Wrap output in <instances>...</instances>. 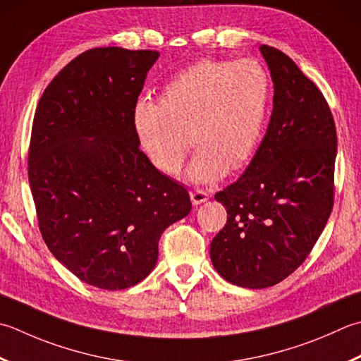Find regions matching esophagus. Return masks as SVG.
<instances>
[{
  "label": "esophagus",
  "instance_id": "esophagus-1",
  "mask_svg": "<svg viewBox=\"0 0 361 361\" xmlns=\"http://www.w3.org/2000/svg\"><path fill=\"white\" fill-rule=\"evenodd\" d=\"M209 199L208 192H204V190L200 189H192L190 190V200H192L194 204H200L203 202H207Z\"/></svg>",
  "mask_w": 361,
  "mask_h": 361
}]
</instances>
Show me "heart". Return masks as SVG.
Returning <instances> with one entry per match:
<instances>
[{"mask_svg": "<svg viewBox=\"0 0 361 361\" xmlns=\"http://www.w3.org/2000/svg\"><path fill=\"white\" fill-rule=\"evenodd\" d=\"M269 100V76L253 59L200 61L161 90L159 103L142 98L134 111L139 142L158 171H181L190 144L189 176L197 183L238 171L255 148Z\"/></svg>", "mask_w": 361, "mask_h": 361, "instance_id": "1", "label": "heart"}]
</instances>
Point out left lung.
<instances>
[{
  "label": "left lung",
  "mask_w": 361,
  "mask_h": 361,
  "mask_svg": "<svg viewBox=\"0 0 361 361\" xmlns=\"http://www.w3.org/2000/svg\"><path fill=\"white\" fill-rule=\"evenodd\" d=\"M274 82L266 136L239 180L216 194L227 224L211 241L233 285L269 288L307 259L334 208L336 128L316 84L280 49L261 45Z\"/></svg>",
  "instance_id": "left-lung-1"
}]
</instances>
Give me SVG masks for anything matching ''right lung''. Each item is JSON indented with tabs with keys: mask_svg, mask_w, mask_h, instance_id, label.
<instances>
[{
	"mask_svg": "<svg viewBox=\"0 0 361 361\" xmlns=\"http://www.w3.org/2000/svg\"><path fill=\"white\" fill-rule=\"evenodd\" d=\"M158 58L87 49L48 84L32 122L27 175L42 238L78 279L108 291L142 281L162 231L192 208L139 148L134 111Z\"/></svg>",
	"mask_w": 361,
	"mask_h": 361,
	"instance_id": "obj_1",
	"label": "right lung"
}]
</instances>
